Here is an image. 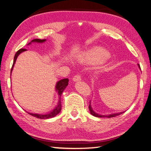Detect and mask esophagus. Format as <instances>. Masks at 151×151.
<instances>
[{"label": "esophagus", "mask_w": 151, "mask_h": 151, "mask_svg": "<svg viewBox=\"0 0 151 151\" xmlns=\"http://www.w3.org/2000/svg\"><path fill=\"white\" fill-rule=\"evenodd\" d=\"M73 80L74 82H78V81L81 80V76L80 75H76L73 78Z\"/></svg>", "instance_id": "1"}]
</instances>
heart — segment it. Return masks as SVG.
Returning <instances> with one entry per match:
<instances>
[{
  "mask_svg": "<svg viewBox=\"0 0 151 151\" xmlns=\"http://www.w3.org/2000/svg\"><path fill=\"white\" fill-rule=\"evenodd\" d=\"M109 57V54L105 50L102 48H95V49L88 50L83 51L78 55L77 61L81 63H86L95 61H103L104 59Z\"/></svg>",
  "mask_w": 151,
  "mask_h": 151,
  "instance_id": "obj_1",
  "label": "heart"
}]
</instances>
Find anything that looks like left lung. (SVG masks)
Here are the masks:
<instances>
[{
  "label": "left lung",
  "mask_w": 151,
  "mask_h": 151,
  "mask_svg": "<svg viewBox=\"0 0 151 151\" xmlns=\"http://www.w3.org/2000/svg\"><path fill=\"white\" fill-rule=\"evenodd\" d=\"M138 67H139V68L140 69V65H138ZM88 107H89V110H90V113H91V114H92V115H94V116H95V117H108V118H111V117H116V116L122 114L123 113H124V112H121V113H113V114L106 115H99V114H98V113H95L94 111L93 110H92V106H91V105H90H90H89V106H88Z\"/></svg>",
  "instance_id": "1"
}]
</instances>
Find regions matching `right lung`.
<instances>
[{"label": "right lung", "instance_id": "obj_1", "mask_svg": "<svg viewBox=\"0 0 151 151\" xmlns=\"http://www.w3.org/2000/svg\"><path fill=\"white\" fill-rule=\"evenodd\" d=\"M45 41H46V39H42V40H41V39H34V40H32L29 44H27V45H30L32 42L42 43V42H45ZM25 50H27L24 49V48H21V49H19L17 52L15 53V57H14L13 63L12 68H11V71H12V70H13L14 65H15V61H16V60H17V57L19 56V54H21V53L25 51ZM68 82H69L68 79L65 78V79H63V80H61L60 81H59V82L57 83L56 86H55V88H56L58 95H59V102H58V104L56 106V107H55L54 109H52L51 111H50L49 113H46V114H45V115L37 114V113H28L29 114L32 115V116H34V117L38 118V119H49V118L54 117L57 114H59V113L61 112V99H61V96L63 93V90L65 89L67 86L68 85Z\"/></svg>", "mask_w": 151, "mask_h": 151}]
</instances>
